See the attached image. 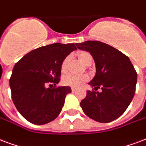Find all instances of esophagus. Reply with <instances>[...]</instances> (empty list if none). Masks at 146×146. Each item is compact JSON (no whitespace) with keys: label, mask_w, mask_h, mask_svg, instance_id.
I'll return each instance as SVG.
<instances>
[{"label":"esophagus","mask_w":146,"mask_h":146,"mask_svg":"<svg viewBox=\"0 0 146 146\" xmlns=\"http://www.w3.org/2000/svg\"><path fill=\"white\" fill-rule=\"evenodd\" d=\"M72 91L73 92H77V89L76 88H72Z\"/></svg>","instance_id":"obj_1"}]
</instances>
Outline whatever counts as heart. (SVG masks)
<instances>
[{"instance_id": "obj_1", "label": "heart", "mask_w": 146, "mask_h": 146, "mask_svg": "<svg viewBox=\"0 0 146 146\" xmlns=\"http://www.w3.org/2000/svg\"><path fill=\"white\" fill-rule=\"evenodd\" d=\"M70 57L68 56L64 59V61H62L61 64V71L64 72L65 71L67 67V64L69 61ZM78 58L80 61L83 64H88V62L92 61V56L91 55V54L86 51H82L78 54ZM88 80V77L87 75H78L75 74H68L63 78V83L65 85L71 86L73 88H78L82 86L85 82H87Z\"/></svg>"}]
</instances>
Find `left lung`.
I'll return each instance as SVG.
<instances>
[{
	"label": "left lung",
	"instance_id": "left-lung-1",
	"mask_svg": "<svg viewBox=\"0 0 146 146\" xmlns=\"http://www.w3.org/2000/svg\"><path fill=\"white\" fill-rule=\"evenodd\" d=\"M80 50L91 54L95 64V77L88 83L95 90L87 91L80 103L84 113L93 120L107 123L119 118L130 105L135 92L137 73L130 59L121 51L97 40L76 43Z\"/></svg>",
	"mask_w": 146,
	"mask_h": 146
}]
</instances>
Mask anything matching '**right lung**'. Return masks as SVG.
I'll return each instance as SVG.
<instances>
[{
  "label": "right lung",
  "mask_w": 146,
  "mask_h": 146,
  "mask_svg": "<svg viewBox=\"0 0 146 146\" xmlns=\"http://www.w3.org/2000/svg\"><path fill=\"white\" fill-rule=\"evenodd\" d=\"M75 50L77 48L73 43L51 44L30 51L15 64L10 78L12 100L28 121L44 125L58 116L65 96L72 92V88H51L45 85L49 82L58 84L62 61Z\"/></svg>",
  "instance_id": "add662e5"
}]
</instances>
